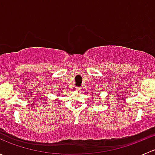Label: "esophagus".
I'll list each match as a JSON object with an SVG mask.
<instances>
[{
    "label": "esophagus",
    "instance_id": "34e87169",
    "mask_svg": "<svg viewBox=\"0 0 155 155\" xmlns=\"http://www.w3.org/2000/svg\"><path fill=\"white\" fill-rule=\"evenodd\" d=\"M81 89H82V88H81V87H76V90L78 91H80Z\"/></svg>",
    "mask_w": 155,
    "mask_h": 155
}]
</instances>
